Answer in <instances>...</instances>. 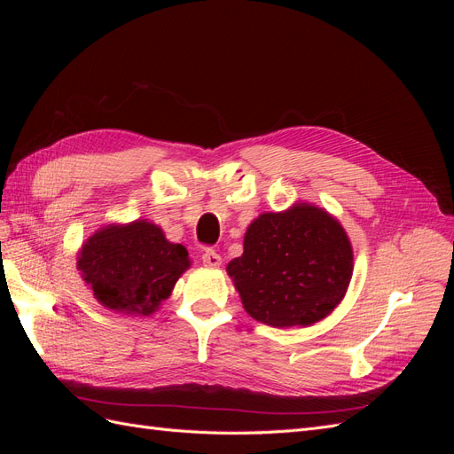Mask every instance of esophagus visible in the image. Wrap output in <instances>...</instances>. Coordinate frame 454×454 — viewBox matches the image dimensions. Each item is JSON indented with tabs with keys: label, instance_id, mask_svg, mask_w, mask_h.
I'll return each instance as SVG.
<instances>
[{
	"label": "esophagus",
	"instance_id": "esophagus-1",
	"mask_svg": "<svg viewBox=\"0 0 454 454\" xmlns=\"http://www.w3.org/2000/svg\"><path fill=\"white\" fill-rule=\"evenodd\" d=\"M202 263L206 267H219L222 265V255H219L215 250H206L202 254Z\"/></svg>",
	"mask_w": 454,
	"mask_h": 454
}]
</instances>
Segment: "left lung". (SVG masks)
<instances>
[{
	"instance_id": "1",
	"label": "left lung",
	"mask_w": 454,
	"mask_h": 454,
	"mask_svg": "<svg viewBox=\"0 0 454 454\" xmlns=\"http://www.w3.org/2000/svg\"><path fill=\"white\" fill-rule=\"evenodd\" d=\"M227 272L257 322L310 325L345 297L352 246L337 219L297 204L282 214H261L246 231L244 254L231 261Z\"/></svg>"
}]
</instances>
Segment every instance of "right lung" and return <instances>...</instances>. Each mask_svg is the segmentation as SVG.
<instances>
[{"mask_svg":"<svg viewBox=\"0 0 454 454\" xmlns=\"http://www.w3.org/2000/svg\"><path fill=\"white\" fill-rule=\"evenodd\" d=\"M182 244L149 222L106 227L83 244L77 267L94 297L112 310L147 316L189 267Z\"/></svg>","mask_w":454,"mask_h":454,"instance_id":"1","label":"right lung"}]
</instances>
